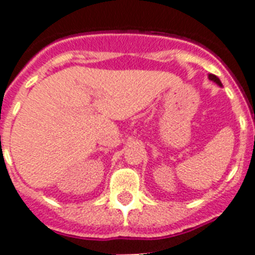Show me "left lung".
Wrapping results in <instances>:
<instances>
[{
	"instance_id": "8db88e82",
	"label": "left lung",
	"mask_w": 255,
	"mask_h": 255,
	"mask_svg": "<svg viewBox=\"0 0 255 255\" xmlns=\"http://www.w3.org/2000/svg\"><path fill=\"white\" fill-rule=\"evenodd\" d=\"M209 79H210L211 81H214V83H217L219 87H222V81L219 80V78H218V76H215V75H213V74H209Z\"/></svg>"
}]
</instances>
